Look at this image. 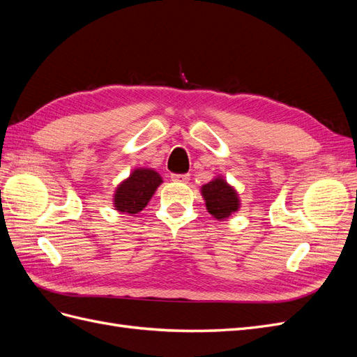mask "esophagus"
Masks as SVG:
<instances>
[{"mask_svg":"<svg viewBox=\"0 0 357 357\" xmlns=\"http://www.w3.org/2000/svg\"><path fill=\"white\" fill-rule=\"evenodd\" d=\"M171 180L176 183H188L189 174H171Z\"/></svg>","mask_w":357,"mask_h":357,"instance_id":"1","label":"esophagus"}]
</instances>
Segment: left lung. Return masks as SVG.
I'll return each mask as SVG.
<instances>
[{
	"label": "left lung",
	"mask_w": 357,
	"mask_h": 357,
	"mask_svg": "<svg viewBox=\"0 0 357 357\" xmlns=\"http://www.w3.org/2000/svg\"><path fill=\"white\" fill-rule=\"evenodd\" d=\"M208 213L218 220L231 218L240 208V198L236 190L222 177H215L201 188Z\"/></svg>",
	"instance_id": "left-lung-1"
}]
</instances>
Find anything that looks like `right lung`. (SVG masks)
I'll return each mask as SVG.
<instances>
[{
    "mask_svg": "<svg viewBox=\"0 0 357 357\" xmlns=\"http://www.w3.org/2000/svg\"><path fill=\"white\" fill-rule=\"evenodd\" d=\"M162 183V177L155 169L150 168H137L132 174L123 180L117 186L114 193V210L135 214L142 211L147 202L152 199L155 190Z\"/></svg>",
    "mask_w": 357,
    "mask_h": 357,
    "instance_id": "right-lung-1",
    "label": "right lung"
}]
</instances>
